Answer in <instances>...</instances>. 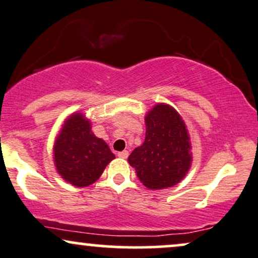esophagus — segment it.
<instances>
[{
  "label": "esophagus",
  "mask_w": 258,
  "mask_h": 258,
  "mask_svg": "<svg viewBox=\"0 0 258 258\" xmlns=\"http://www.w3.org/2000/svg\"><path fill=\"white\" fill-rule=\"evenodd\" d=\"M118 156L120 158L126 159L127 157H128V151H127V150H123V151H121V152H118Z\"/></svg>",
  "instance_id": "obj_1"
}]
</instances>
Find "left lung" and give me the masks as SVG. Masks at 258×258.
<instances>
[{
  "label": "left lung",
  "mask_w": 258,
  "mask_h": 258,
  "mask_svg": "<svg viewBox=\"0 0 258 258\" xmlns=\"http://www.w3.org/2000/svg\"><path fill=\"white\" fill-rule=\"evenodd\" d=\"M142 146L133 150L128 163L145 187L164 189L177 184L191 163L189 135L183 120L172 107L157 105L145 118Z\"/></svg>",
  "instance_id": "left-lung-1"
}]
</instances>
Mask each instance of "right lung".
Returning <instances> with one entry per match:
<instances>
[{"label": "right lung", "instance_id": "add662e5", "mask_svg": "<svg viewBox=\"0 0 258 258\" xmlns=\"http://www.w3.org/2000/svg\"><path fill=\"white\" fill-rule=\"evenodd\" d=\"M53 153L58 172L76 187L94 183L115 158L108 145L91 132L89 121L80 113L65 121Z\"/></svg>", "mask_w": 258, "mask_h": 258}]
</instances>
